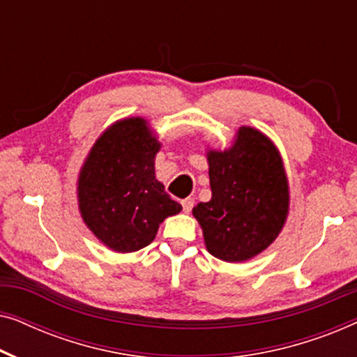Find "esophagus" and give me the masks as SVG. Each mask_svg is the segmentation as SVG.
<instances>
[{"label":"esophagus","instance_id":"34e87169","mask_svg":"<svg viewBox=\"0 0 357 357\" xmlns=\"http://www.w3.org/2000/svg\"><path fill=\"white\" fill-rule=\"evenodd\" d=\"M193 204H195V199H193V198H185V199H182V208H183L185 213L192 211Z\"/></svg>","mask_w":357,"mask_h":357}]
</instances>
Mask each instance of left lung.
Here are the masks:
<instances>
[{
    "instance_id": "1",
    "label": "left lung",
    "mask_w": 357,
    "mask_h": 357,
    "mask_svg": "<svg viewBox=\"0 0 357 357\" xmlns=\"http://www.w3.org/2000/svg\"><path fill=\"white\" fill-rule=\"evenodd\" d=\"M211 199L193 216L213 257L242 263L266 250L289 214V182L275 143L241 126L227 149H208Z\"/></svg>"
}]
</instances>
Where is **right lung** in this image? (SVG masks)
Returning <instances> with one entry per match:
<instances>
[{
  "mask_svg": "<svg viewBox=\"0 0 357 357\" xmlns=\"http://www.w3.org/2000/svg\"><path fill=\"white\" fill-rule=\"evenodd\" d=\"M160 143L143 116L112 123L77 175L82 221L110 250L136 252L154 241L160 222L182 211L155 178Z\"/></svg>",
  "mask_w": 357,
  "mask_h": 357,
  "instance_id": "1",
  "label": "right lung"
}]
</instances>
